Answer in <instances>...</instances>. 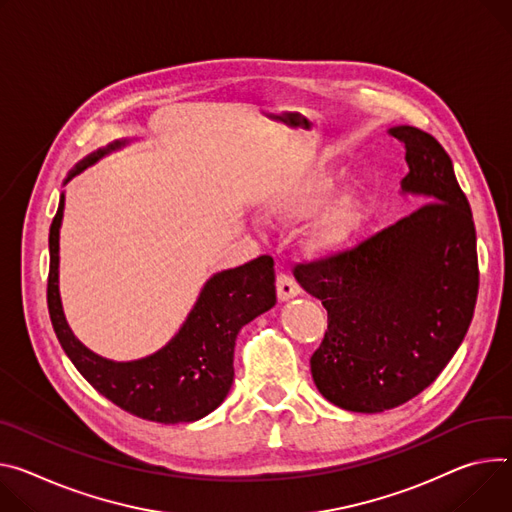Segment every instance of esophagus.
<instances>
[{"label": "esophagus", "mask_w": 512, "mask_h": 512, "mask_svg": "<svg viewBox=\"0 0 512 512\" xmlns=\"http://www.w3.org/2000/svg\"><path fill=\"white\" fill-rule=\"evenodd\" d=\"M275 288H277V298H280V300H290V298L300 294V286H298V282L294 280L290 273H280V275H277Z\"/></svg>", "instance_id": "obj_1"}]
</instances>
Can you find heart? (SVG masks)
<instances>
[{"label":"heart","mask_w":512,"mask_h":512,"mask_svg":"<svg viewBox=\"0 0 512 512\" xmlns=\"http://www.w3.org/2000/svg\"><path fill=\"white\" fill-rule=\"evenodd\" d=\"M324 200V190L322 192H314L306 198H300L294 206H292V214L294 216H306L310 212H314L320 202ZM361 222V214L355 206V202L351 198L341 200L339 204H335L327 216H324L316 228V241L320 245H343L347 243L359 228Z\"/></svg>","instance_id":"b5f03b06"}]
</instances>
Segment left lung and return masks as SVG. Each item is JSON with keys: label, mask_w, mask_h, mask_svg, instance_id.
I'll return each mask as SVG.
<instances>
[{"label": "left lung", "mask_w": 512, "mask_h": 512, "mask_svg": "<svg viewBox=\"0 0 512 512\" xmlns=\"http://www.w3.org/2000/svg\"><path fill=\"white\" fill-rule=\"evenodd\" d=\"M390 134L406 151L402 190L427 202L349 249L294 265L329 316L312 380L353 412H384L431 386L468 333L480 286L474 218L447 151L416 126Z\"/></svg>", "instance_id": "8db88e82"}]
</instances>
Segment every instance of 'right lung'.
<instances>
[{
    "label": "right lung",
    "mask_w": 512,
    "mask_h": 512,
    "mask_svg": "<svg viewBox=\"0 0 512 512\" xmlns=\"http://www.w3.org/2000/svg\"><path fill=\"white\" fill-rule=\"evenodd\" d=\"M116 147L120 143L77 163L67 181ZM63 206L65 200L61 196L49 232L51 265L46 304L57 339L79 374L116 406L145 421L177 425L210 414L226 398L235 378L232 355L239 331L275 304L273 259L261 255L210 277L179 333L155 355L128 363L108 361L75 339L63 314L59 298V226Z\"/></svg>",
    "instance_id": "1"
}]
</instances>
